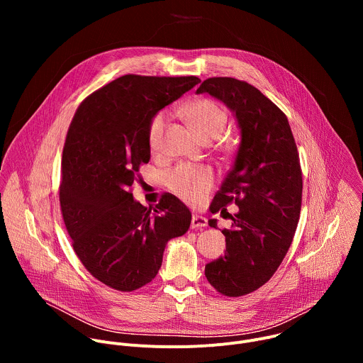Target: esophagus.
Segmentation results:
<instances>
[{"label": "esophagus", "instance_id": "esophagus-1", "mask_svg": "<svg viewBox=\"0 0 363 363\" xmlns=\"http://www.w3.org/2000/svg\"><path fill=\"white\" fill-rule=\"evenodd\" d=\"M208 225V221H206V218L205 217H202V216H196V214H194L192 216V220H191V228H203V227H206Z\"/></svg>", "mask_w": 363, "mask_h": 363}]
</instances>
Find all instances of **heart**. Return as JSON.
<instances>
[{
  "instance_id": "obj_1",
  "label": "heart",
  "mask_w": 363,
  "mask_h": 363,
  "mask_svg": "<svg viewBox=\"0 0 363 363\" xmlns=\"http://www.w3.org/2000/svg\"><path fill=\"white\" fill-rule=\"evenodd\" d=\"M186 119L205 140L218 139L227 126V112L217 101L199 97L184 108ZM168 122V113L160 111L155 113L147 125V145L153 153H160L164 146V135ZM214 185V174L210 168L181 164L167 177V186L177 196L191 203L201 201Z\"/></svg>"
}]
</instances>
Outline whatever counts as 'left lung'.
I'll use <instances>...</instances> for the list:
<instances>
[{"label": "left lung", "instance_id": "8db88e82", "mask_svg": "<svg viewBox=\"0 0 363 363\" xmlns=\"http://www.w3.org/2000/svg\"><path fill=\"white\" fill-rule=\"evenodd\" d=\"M196 93H210L235 113L241 143L211 203V213L235 203L233 225L223 230L225 252L205 266V277L223 296L240 297L266 284L293 241L301 208L303 179L297 146L283 111L244 80L210 77ZM208 224L216 228L217 220Z\"/></svg>", "mask_w": 363, "mask_h": 363}]
</instances>
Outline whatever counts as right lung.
I'll list each match as a JSON object with an SVG mask.
<instances>
[{"label": "right lung", "mask_w": 363, "mask_h": 363, "mask_svg": "<svg viewBox=\"0 0 363 363\" xmlns=\"http://www.w3.org/2000/svg\"><path fill=\"white\" fill-rule=\"evenodd\" d=\"M198 83L125 74L89 94L72 119L59 186L63 221L86 270L115 290L150 283L167 242L189 228L191 213L177 196L164 194L147 210L132 185L150 160V118Z\"/></svg>", "instance_id": "add662e5"}]
</instances>
